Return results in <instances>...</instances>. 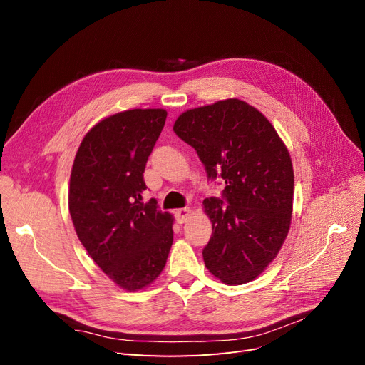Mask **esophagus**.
Here are the masks:
<instances>
[{"mask_svg": "<svg viewBox=\"0 0 365 365\" xmlns=\"http://www.w3.org/2000/svg\"><path fill=\"white\" fill-rule=\"evenodd\" d=\"M190 215H192V208L190 207L180 208V210H176V212H175V217H176V220H178L180 224H184L185 220L190 217Z\"/></svg>", "mask_w": 365, "mask_h": 365, "instance_id": "obj_1", "label": "esophagus"}]
</instances>
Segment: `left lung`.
Returning <instances> with one entry per match:
<instances>
[{
	"label": "left lung",
	"instance_id": "8db88e82",
	"mask_svg": "<svg viewBox=\"0 0 365 365\" xmlns=\"http://www.w3.org/2000/svg\"><path fill=\"white\" fill-rule=\"evenodd\" d=\"M175 134L195 148L208 178L225 180L222 200H204L213 235L207 269L225 284H244L268 268L288 236L294 202L289 150L271 121L239 98L187 109Z\"/></svg>",
	"mask_w": 365,
	"mask_h": 365
}]
</instances>
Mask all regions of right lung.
<instances>
[{
  "instance_id": "right-lung-1",
  "label": "right lung",
  "mask_w": 365,
  "mask_h": 365,
  "mask_svg": "<svg viewBox=\"0 0 365 365\" xmlns=\"http://www.w3.org/2000/svg\"><path fill=\"white\" fill-rule=\"evenodd\" d=\"M165 109H128L86 132L76 152L68 208L76 235L121 289L157 280L173 242V216L143 201V173L164 128Z\"/></svg>"
}]
</instances>
